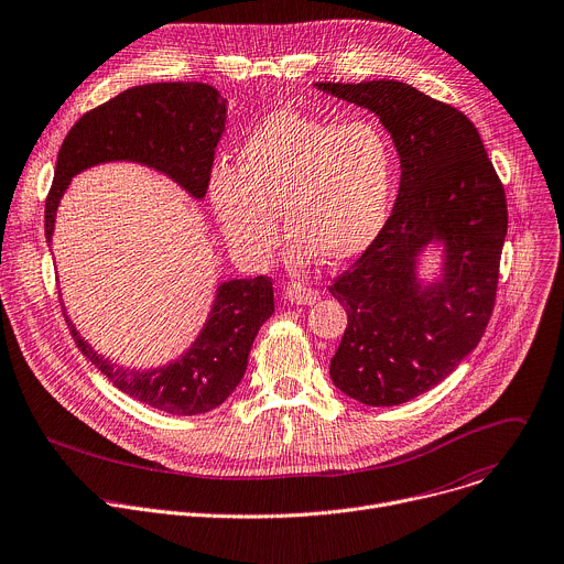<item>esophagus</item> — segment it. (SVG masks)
<instances>
[{
	"label": "esophagus",
	"mask_w": 564,
	"mask_h": 564,
	"mask_svg": "<svg viewBox=\"0 0 564 564\" xmlns=\"http://www.w3.org/2000/svg\"><path fill=\"white\" fill-rule=\"evenodd\" d=\"M283 296H285V301L296 303V305H311V303H317V301L322 299V292L315 290V288L288 285V288L283 290Z\"/></svg>",
	"instance_id": "esophagus-1"
}]
</instances>
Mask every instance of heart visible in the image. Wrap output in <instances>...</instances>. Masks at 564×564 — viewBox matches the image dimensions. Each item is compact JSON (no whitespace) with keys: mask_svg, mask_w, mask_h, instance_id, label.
I'll return each mask as SVG.
<instances>
[{"mask_svg":"<svg viewBox=\"0 0 564 564\" xmlns=\"http://www.w3.org/2000/svg\"><path fill=\"white\" fill-rule=\"evenodd\" d=\"M393 148L373 121L335 123L276 110L238 150V169L209 175L212 209L227 242L249 263H261L279 240L283 212L288 263L317 256L348 263L382 234L393 195Z\"/></svg>","mask_w":564,"mask_h":564,"instance_id":"heart-1","label":"heart"}]
</instances>
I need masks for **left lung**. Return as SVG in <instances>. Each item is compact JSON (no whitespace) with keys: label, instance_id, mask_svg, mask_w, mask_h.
I'll list each match as a JSON object with an SVG mask.
<instances>
[{"label":"left lung","instance_id":"obj_1","mask_svg":"<svg viewBox=\"0 0 564 564\" xmlns=\"http://www.w3.org/2000/svg\"><path fill=\"white\" fill-rule=\"evenodd\" d=\"M373 112L400 158L393 212L378 240L328 288L348 326L330 380L369 406L443 382L486 333L508 229L503 186L473 121L398 80L315 83ZM436 252V271L424 259Z\"/></svg>","mask_w":564,"mask_h":564}]
</instances>
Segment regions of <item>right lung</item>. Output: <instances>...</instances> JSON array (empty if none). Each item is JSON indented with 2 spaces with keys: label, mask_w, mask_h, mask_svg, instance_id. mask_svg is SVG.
Here are the masks:
<instances>
[{
  "label": "right lung",
  "mask_w": 564,
  "mask_h": 564,
  "mask_svg": "<svg viewBox=\"0 0 564 564\" xmlns=\"http://www.w3.org/2000/svg\"><path fill=\"white\" fill-rule=\"evenodd\" d=\"M227 98L207 83L137 85L76 121L65 137L54 186L44 204V234L51 245L61 199L72 180L94 166L128 162L173 180L193 199L209 188L216 145L225 134ZM274 313L268 276L220 281L207 319L175 360L130 369L98 352L65 313L87 360L119 391L175 416H197L220 406L240 384L251 344Z\"/></svg>",
  "instance_id": "add662e5"
}]
</instances>
